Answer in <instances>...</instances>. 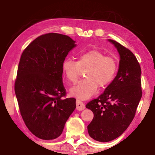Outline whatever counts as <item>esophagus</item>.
<instances>
[{"label": "esophagus", "mask_w": 155, "mask_h": 155, "mask_svg": "<svg viewBox=\"0 0 155 155\" xmlns=\"http://www.w3.org/2000/svg\"><path fill=\"white\" fill-rule=\"evenodd\" d=\"M77 103V109L78 110V111H82V110L85 109V104H84V103L81 101V100L77 99V103Z\"/></svg>", "instance_id": "esophagus-1"}]
</instances>
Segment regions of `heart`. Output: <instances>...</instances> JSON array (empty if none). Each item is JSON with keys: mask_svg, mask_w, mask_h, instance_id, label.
<instances>
[{"mask_svg": "<svg viewBox=\"0 0 155 155\" xmlns=\"http://www.w3.org/2000/svg\"><path fill=\"white\" fill-rule=\"evenodd\" d=\"M117 61L111 56H105L103 52L91 50L83 52L77 61L66 58L63 62L62 68L65 77L71 82L77 80L81 68H87L86 78L77 82L70 88L72 96L81 99H87L96 92L98 86L104 87L114 79L117 71Z\"/></svg>", "mask_w": 155, "mask_h": 155, "instance_id": "heart-1", "label": "heart"}]
</instances>
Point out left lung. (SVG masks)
Masks as SVG:
<instances>
[{"mask_svg": "<svg viewBox=\"0 0 155 155\" xmlns=\"http://www.w3.org/2000/svg\"><path fill=\"white\" fill-rule=\"evenodd\" d=\"M108 41L119 53L118 71L104 92L86 104V108L94 113L92 121L87 126L88 133L101 142L114 140L127 129L142 95L141 71L137 58L118 42Z\"/></svg>", "mask_w": 155, "mask_h": 155, "instance_id": "8db88e82", "label": "left lung"}]
</instances>
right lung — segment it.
I'll list each match as a JSON object with an SVG mask.
<instances>
[{"label":"right lung","instance_id":"add662e5","mask_svg":"<svg viewBox=\"0 0 155 155\" xmlns=\"http://www.w3.org/2000/svg\"><path fill=\"white\" fill-rule=\"evenodd\" d=\"M68 35L51 33L34 40L23 51L15 93L26 126L37 137L54 140L76 108V99L63 98V62L77 46Z\"/></svg>","mask_w":155,"mask_h":155}]
</instances>
